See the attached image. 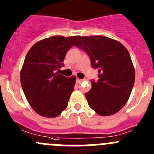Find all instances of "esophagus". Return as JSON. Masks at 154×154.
Returning a JSON list of instances; mask_svg holds the SVG:
<instances>
[{
	"instance_id": "esophagus-1",
	"label": "esophagus",
	"mask_w": 154,
	"mask_h": 154,
	"mask_svg": "<svg viewBox=\"0 0 154 154\" xmlns=\"http://www.w3.org/2000/svg\"><path fill=\"white\" fill-rule=\"evenodd\" d=\"M82 81H83V80H81V79H79V78L77 79V84H80V83L82 82Z\"/></svg>"
}]
</instances>
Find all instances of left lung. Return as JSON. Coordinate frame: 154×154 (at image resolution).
Masks as SVG:
<instances>
[{
  "label": "left lung",
  "mask_w": 154,
  "mask_h": 154,
  "mask_svg": "<svg viewBox=\"0 0 154 154\" xmlns=\"http://www.w3.org/2000/svg\"><path fill=\"white\" fill-rule=\"evenodd\" d=\"M89 55L98 69V80H91L85 94L90 107L100 116L117 113L127 103L135 81V70L127 48L104 36L80 37L74 44Z\"/></svg>",
  "instance_id": "1"
}]
</instances>
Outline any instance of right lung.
<instances>
[{
  "mask_svg": "<svg viewBox=\"0 0 154 154\" xmlns=\"http://www.w3.org/2000/svg\"><path fill=\"white\" fill-rule=\"evenodd\" d=\"M80 36H53L34 44L20 70V84L33 110L45 117H57L67 108L74 90L76 77H67L57 70Z\"/></svg>",
  "mask_w": 154,
  "mask_h": 154,
  "instance_id": "add662e5",
  "label": "right lung"
}]
</instances>
